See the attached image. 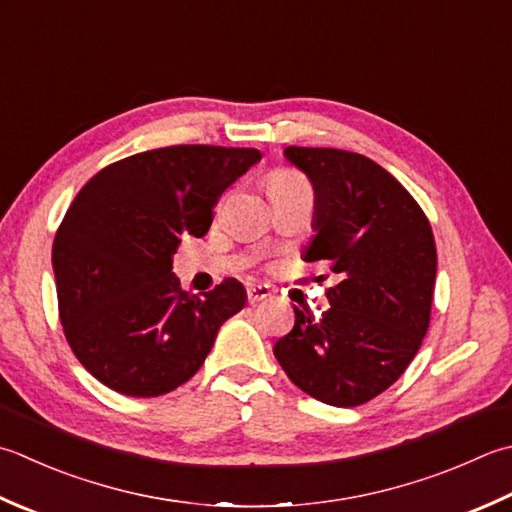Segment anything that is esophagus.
I'll list each match as a JSON object with an SVG mask.
<instances>
[{"mask_svg": "<svg viewBox=\"0 0 512 512\" xmlns=\"http://www.w3.org/2000/svg\"><path fill=\"white\" fill-rule=\"evenodd\" d=\"M270 293H273V290H270V286H262V284H257V286H248V290H246V297H248V304H257V302H262V299H266V297H270Z\"/></svg>", "mask_w": 512, "mask_h": 512, "instance_id": "esophagus-1", "label": "esophagus"}]
</instances>
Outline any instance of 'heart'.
<instances>
[{"instance_id":"obj_1","label":"heart","mask_w":512,"mask_h":512,"mask_svg":"<svg viewBox=\"0 0 512 512\" xmlns=\"http://www.w3.org/2000/svg\"><path fill=\"white\" fill-rule=\"evenodd\" d=\"M295 188H308V182L302 173H297L293 168H277L268 175L270 195L284 193V190H295Z\"/></svg>"}]
</instances>
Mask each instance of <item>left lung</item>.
I'll list each match as a JSON object with an SVG mask.
<instances>
[{"mask_svg":"<svg viewBox=\"0 0 512 512\" xmlns=\"http://www.w3.org/2000/svg\"><path fill=\"white\" fill-rule=\"evenodd\" d=\"M286 157L315 188L317 235L304 262H324L339 282L322 317L295 308V326L273 353L304 393L353 408L393 386L424 342L437 273L433 228L373 159L302 146H288Z\"/></svg>","mask_w":512,"mask_h":512,"instance_id":"8db88e82","label":"left lung"}]
</instances>
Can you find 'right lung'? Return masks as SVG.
I'll return each mask as SVG.
<instances>
[{"label": "right lung", "instance_id": "1", "mask_svg": "<svg viewBox=\"0 0 512 512\" xmlns=\"http://www.w3.org/2000/svg\"><path fill=\"white\" fill-rule=\"evenodd\" d=\"M257 148L179 144L99 170L68 206L53 242L59 319L90 375L128 397L188 382L246 290L228 277L188 295L173 275L182 237H202L213 208Z\"/></svg>", "mask_w": 512, "mask_h": 512}]
</instances>
